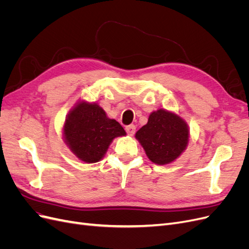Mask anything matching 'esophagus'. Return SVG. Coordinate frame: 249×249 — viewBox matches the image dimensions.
<instances>
[{"label":"esophagus","mask_w":249,"mask_h":249,"mask_svg":"<svg viewBox=\"0 0 249 249\" xmlns=\"http://www.w3.org/2000/svg\"><path fill=\"white\" fill-rule=\"evenodd\" d=\"M135 131H136V126L134 124H130V125H126L125 126V132L127 133V135H130V136H133L135 134Z\"/></svg>","instance_id":"obj_1"}]
</instances>
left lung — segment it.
<instances>
[{
	"label": "left lung",
	"mask_w": 249,
	"mask_h": 249,
	"mask_svg": "<svg viewBox=\"0 0 249 249\" xmlns=\"http://www.w3.org/2000/svg\"><path fill=\"white\" fill-rule=\"evenodd\" d=\"M148 159L156 164H168L183 153L189 138L184 120L165 110L153 112L145 125L136 133Z\"/></svg>",
	"instance_id": "8db88e82"
}]
</instances>
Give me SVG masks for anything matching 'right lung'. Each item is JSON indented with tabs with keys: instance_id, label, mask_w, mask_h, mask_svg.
I'll return each mask as SVG.
<instances>
[{
	"instance_id": "add662e5",
	"label": "right lung",
	"mask_w": 249,
	"mask_h": 249,
	"mask_svg": "<svg viewBox=\"0 0 249 249\" xmlns=\"http://www.w3.org/2000/svg\"><path fill=\"white\" fill-rule=\"evenodd\" d=\"M64 135L80 160L95 163L106 154L112 140L125 131L116 120L108 118L99 105L80 103L66 119Z\"/></svg>"
}]
</instances>
